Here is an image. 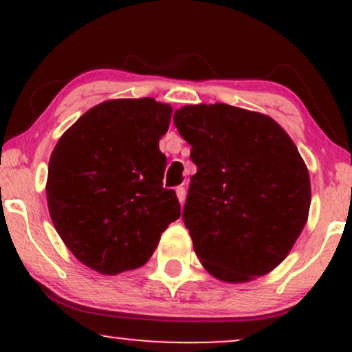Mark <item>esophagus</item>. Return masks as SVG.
Wrapping results in <instances>:
<instances>
[{"label":"esophagus","mask_w":352,"mask_h":352,"mask_svg":"<svg viewBox=\"0 0 352 352\" xmlns=\"http://www.w3.org/2000/svg\"><path fill=\"white\" fill-rule=\"evenodd\" d=\"M175 192H177V199H179L180 204H184L185 195H187V190H185V187H182V185H180V187H177Z\"/></svg>","instance_id":"esophagus-1"}]
</instances>
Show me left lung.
Returning <instances> with one entry per match:
<instances>
[{
    "instance_id": "1",
    "label": "left lung",
    "mask_w": 352,
    "mask_h": 352,
    "mask_svg": "<svg viewBox=\"0 0 352 352\" xmlns=\"http://www.w3.org/2000/svg\"><path fill=\"white\" fill-rule=\"evenodd\" d=\"M173 122L192 145L184 223L201 265L243 283L276 268L308 220L309 173L272 117L213 104L185 106Z\"/></svg>"
}]
</instances>
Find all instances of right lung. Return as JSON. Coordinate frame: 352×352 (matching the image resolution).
<instances>
[{"instance_id":"obj_1","label":"right lung","mask_w":352,"mask_h":352,"mask_svg":"<svg viewBox=\"0 0 352 352\" xmlns=\"http://www.w3.org/2000/svg\"><path fill=\"white\" fill-rule=\"evenodd\" d=\"M172 109L152 98L106 100L64 132L50 159L46 197L59 236L102 274L145 265L168 223L180 217L164 188L159 140Z\"/></svg>"}]
</instances>
